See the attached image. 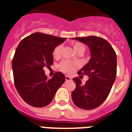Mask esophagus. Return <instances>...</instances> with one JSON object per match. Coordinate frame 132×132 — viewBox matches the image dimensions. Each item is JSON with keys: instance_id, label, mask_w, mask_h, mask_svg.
Instances as JSON below:
<instances>
[{"instance_id": "1", "label": "esophagus", "mask_w": 132, "mask_h": 132, "mask_svg": "<svg viewBox=\"0 0 132 132\" xmlns=\"http://www.w3.org/2000/svg\"><path fill=\"white\" fill-rule=\"evenodd\" d=\"M65 78H66V81H70V80H72V77H70V76H68V75H66Z\"/></svg>"}]
</instances>
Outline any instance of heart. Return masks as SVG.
I'll use <instances>...</instances> for the list:
<instances>
[{"instance_id": "obj_1", "label": "heart", "mask_w": 132, "mask_h": 132, "mask_svg": "<svg viewBox=\"0 0 132 132\" xmlns=\"http://www.w3.org/2000/svg\"><path fill=\"white\" fill-rule=\"evenodd\" d=\"M73 48L75 51L79 50H84V45L81 43H75L73 44ZM61 52H62V46H56L53 52V56L55 59H58L61 56ZM78 67V64L77 62L70 61V60H64L61 62L59 64V68L62 71L66 73H72L75 71Z\"/></svg>"}]
</instances>
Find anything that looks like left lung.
Segmentation results:
<instances>
[{"instance_id": "8db88e82", "label": "left lung", "mask_w": 132, "mask_h": 132, "mask_svg": "<svg viewBox=\"0 0 132 132\" xmlns=\"http://www.w3.org/2000/svg\"><path fill=\"white\" fill-rule=\"evenodd\" d=\"M73 39L86 44L90 49V57L78 74L88 75L85 84L81 77L73 80L76 88L71 94L73 103L79 108L90 110L102 104L110 93L117 73V59L115 50L106 40L101 37L88 36Z\"/></svg>"}]
</instances>
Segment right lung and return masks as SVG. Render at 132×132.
Wrapping results in <instances>:
<instances>
[{
    "label": "right lung",
    "mask_w": 132,
    "mask_h": 132,
    "mask_svg": "<svg viewBox=\"0 0 132 132\" xmlns=\"http://www.w3.org/2000/svg\"><path fill=\"white\" fill-rule=\"evenodd\" d=\"M66 39L35 32L19 43L12 59L14 82L20 96L30 106L48 105L65 82L61 72L48 79L44 68H50L53 64L54 48Z\"/></svg>",
    "instance_id": "obj_1"
}]
</instances>
